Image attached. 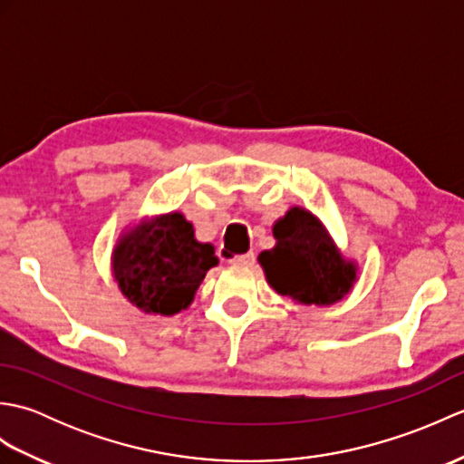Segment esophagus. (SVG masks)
I'll list each match as a JSON object with an SVG mask.
<instances>
[{
    "mask_svg": "<svg viewBox=\"0 0 464 464\" xmlns=\"http://www.w3.org/2000/svg\"><path fill=\"white\" fill-rule=\"evenodd\" d=\"M231 265H239V267H251L255 263V253H243V255H235V257L229 261Z\"/></svg>",
    "mask_w": 464,
    "mask_h": 464,
    "instance_id": "obj_1",
    "label": "esophagus"
}]
</instances>
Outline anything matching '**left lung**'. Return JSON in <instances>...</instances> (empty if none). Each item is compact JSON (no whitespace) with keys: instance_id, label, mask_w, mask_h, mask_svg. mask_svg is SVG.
Masks as SVG:
<instances>
[{"instance_id":"8db88e82","label":"left lung","mask_w":464,"mask_h":464,"mask_svg":"<svg viewBox=\"0 0 464 464\" xmlns=\"http://www.w3.org/2000/svg\"><path fill=\"white\" fill-rule=\"evenodd\" d=\"M277 245L259 261L271 287L301 303L331 304L351 289L354 265L341 259L323 225L295 207L273 227Z\"/></svg>"}]
</instances>
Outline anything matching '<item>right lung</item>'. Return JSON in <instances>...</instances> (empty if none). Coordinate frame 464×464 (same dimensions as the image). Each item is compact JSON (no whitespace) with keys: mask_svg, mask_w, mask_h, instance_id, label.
<instances>
[{"mask_svg":"<svg viewBox=\"0 0 464 464\" xmlns=\"http://www.w3.org/2000/svg\"><path fill=\"white\" fill-rule=\"evenodd\" d=\"M217 263L211 245L197 243L191 223L171 213L131 231L117 245L113 273L135 307L173 314L193 301L205 273Z\"/></svg>","mask_w":464,"mask_h":464,"instance_id":"1","label":"right lung"}]
</instances>
